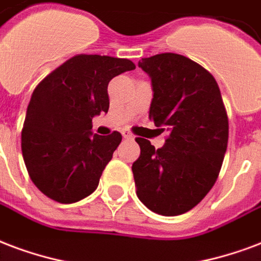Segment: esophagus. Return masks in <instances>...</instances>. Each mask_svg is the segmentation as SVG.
I'll use <instances>...</instances> for the list:
<instances>
[{"label": "esophagus", "mask_w": 261, "mask_h": 261, "mask_svg": "<svg viewBox=\"0 0 261 261\" xmlns=\"http://www.w3.org/2000/svg\"><path fill=\"white\" fill-rule=\"evenodd\" d=\"M122 136L125 139H130V140H132V139H133V135L130 132H129V130H122Z\"/></svg>", "instance_id": "esophagus-1"}]
</instances>
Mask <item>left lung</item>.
<instances>
[{
    "mask_svg": "<svg viewBox=\"0 0 261 261\" xmlns=\"http://www.w3.org/2000/svg\"><path fill=\"white\" fill-rule=\"evenodd\" d=\"M151 78L150 119L169 136L161 148L138 138L132 172L139 199L154 213L177 216L202 201L216 181L228 142V118L216 80L177 54L142 59Z\"/></svg>",
    "mask_w": 261,
    "mask_h": 261,
    "instance_id": "1",
    "label": "left lung"
}]
</instances>
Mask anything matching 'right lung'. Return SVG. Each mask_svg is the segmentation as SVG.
Here are the masks:
<instances>
[{"label": "right lung", "instance_id": "obj_1", "mask_svg": "<svg viewBox=\"0 0 261 261\" xmlns=\"http://www.w3.org/2000/svg\"><path fill=\"white\" fill-rule=\"evenodd\" d=\"M136 66L128 59L77 55L37 85L21 130L30 179L46 197L74 203L99 186L122 136L92 132V118L109 111L107 86Z\"/></svg>", "mask_w": 261, "mask_h": 261}]
</instances>
